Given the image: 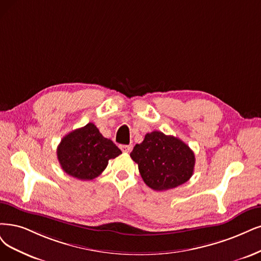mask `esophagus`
<instances>
[{
  "mask_svg": "<svg viewBox=\"0 0 261 261\" xmlns=\"http://www.w3.org/2000/svg\"><path fill=\"white\" fill-rule=\"evenodd\" d=\"M120 149L123 152H130L132 149V145H120Z\"/></svg>",
  "mask_w": 261,
  "mask_h": 261,
  "instance_id": "esophagus-1",
  "label": "esophagus"
}]
</instances>
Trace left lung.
Returning <instances> with one entry per match:
<instances>
[{
    "label": "left lung",
    "mask_w": 261,
    "mask_h": 261,
    "mask_svg": "<svg viewBox=\"0 0 261 261\" xmlns=\"http://www.w3.org/2000/svg\"><path fill=\"white\" fill-rule=\"evenodd\" d=\"M130 157L139 166L145 184L153 190L175 188L194 174L195 153L181 140L160 131L147 133L134 146Z\"/></svg>",
    "instance_id": "8db88e82"
}]
</instances>
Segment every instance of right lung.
Wrapping results in <instances>:
<instances>
[{"mask_svg":"<svg viewBox=\"0 0 261 261\" xmlns=\"http://www.w3.org/2000/svg\"><path fill=\"white\" fill-rule=\"evenodd\" d=\"M120 153L113 141L104 138L92 122L66 134L57 148L62 170L82 180L98 177L108 167L109 160Z\"/></svg>","mask_w":261,"mask_h":261,"instance_id":"obj_1","label":"right lung"}]
</instances>
